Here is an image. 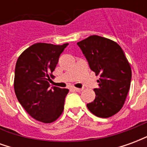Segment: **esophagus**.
Instances as JSON below:
<instances>
[{
  "label": "esophagus",
  "mask_w": 147,
  "mask_h": 147,
  "mask_svg": "<svg viewBox=\"0 0 147 147\" xmlns=\"http://www.w3.org/2000/svg\"><path fill=\"white\" fill-rule=\"evenodd\" d=\"M72 89H73L75 91H76V92H81V91L83 90V89H80V88H76V87H73Z\"/></svg>",
  "instance_id": "obj_1"
}]
</instances>
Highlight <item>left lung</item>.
<instances>
[{
  "instance_id": "1",
  "label": "left lung",
  "mask_w": 147,
  "mask_h": 147,
  "mask_svg": "<svg viewBox=\"0 0 147 147\" xmlns=\"http://www.w3.org/2000/svg\"><path fill=\"white\" fill-rule=\"evenodd\" d=\"M90 69L100 76L96 97L86 106L94 115L108 118L123 107L129 91L131 68L123 49L113 40L91 35L77 42Z\"/></svg>"
}]
</instances>
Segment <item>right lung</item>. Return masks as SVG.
I'll return each mask as SVG.
<instances>
[{
  "label": "right lung",
  "instance_id": "obj_1",
  "mask_svg": "<svg viewBox=\"0 0 147 147\" xmlns=\"http://www.w3.org/2000/svg\"><path fill=\"white\" fill-rule=\"evenodd\" d=\"M67 45L35 43L25 49L16 61L14 78L16 98L30 117L42 123L57 120L64 110L69 90L57 86L49 89V81Z\"/></svg>",
  "mask_w": 147,
  "mask_h": 147
}]
</instances>
